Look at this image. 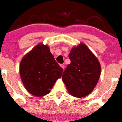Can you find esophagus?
<instances>
[{"mask_svg": "<svg viewBox=\"0 0 122 122\" xmlns=\"http://www.w3.org/2000/svg\"><path fill=\"white\" fill-rule=\"evenodd\" d=\"M60 66H61V68H62L63 69H65V65H63V64H61V65H60Z\"/></svg>", "mask_w": 122, "mask_h": 122, "instance_id": "obj_1", "label": "esophagus"}]
</instances>
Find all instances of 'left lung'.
Listing matches in <instances>:
<instances>
[{
    "mask_svg": "<svg viewBox=\"0 0 122 122\" xmlns=\"http://www.w3.org/2000/svg\"><path fill=\"white\" fill-rule=\"evenodd\" d=\"M69 56L71 63L63 74V81L72 96H87L92 92L100 77L99 61L84 43L72 48Z\"/></svg>",
    "mask_w": 122,
    "mask_h": 122,
    "instance_id": "obj_1",
    "label": "left lung"
}]
</instances>
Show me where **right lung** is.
<instances>
[{
	"label": "right lung",
	"instance_id": "1",
	"mask_svg": "<svg viewBox=\"0 0 122 122\" xmlns=\"http://www.w3.org/2000/svg\"><path fill=\"white\" fill-rule=\"evenodd\" d=\"M63 69L55 60L47 45L39 44L22 59L20 74L25 88L35 97L50 92Z\"/></svg>",
	"mask_w": 122,
	"mask_h": 122
}]
</instances>
